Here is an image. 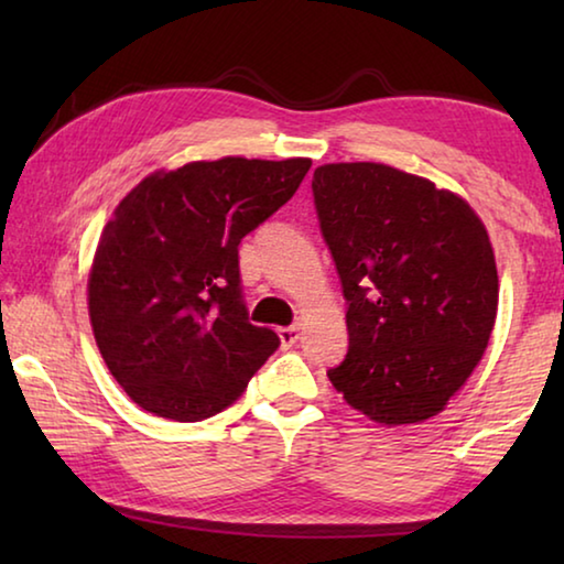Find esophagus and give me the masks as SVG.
I'll use <instances>...</instances> for the list:
<instances>
[{
  "label": "esophagus",
  "mask_w": 564,
  "mask_h": 564,
  "mask_svg": "<svg viewBox=\"0 0 564 564\" xmlns=\"http://www.w3.org/2000/svg\"><path fill=\"white\" fill-rule=\"evenodd\" d=\"M279 338H281V346H283V348H291L293 343H299V338H301V328H299V326H285V328H279Z\"/></svg>",
  "instance_id": "obj_1"
}]
</instances>
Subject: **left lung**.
<instances>
[{"label":"left lung","instance_id":"1","mask_svg":"<svg viewBox=\"0 0 564 564\" xmlns=\"http://www.w3.org/2000/svg\"><path fill=\"white\" fill-rule=\"evenodd\" d=\"M311 188L348 303L333 388L383 425L437 415L480 362L498 316L482 221L433 181L373 161L318 166Z\"/></svg>","mask_w":564,"mask_h":564}]
</instances>
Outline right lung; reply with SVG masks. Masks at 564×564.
Segmentation results:
<instances>
[{
  "label": "right lung",
  "mask_w": 564,
  "mask_h": 564,
  "mask_svg": "<svg viewBox=\"0 0 564 564\" xmlns=\"http://www.w3.org/2000/svg\"><path fill=\"white\" fill-rule=\"evenodd\" d=\"M311 159L226 156L156 171L104 226L89 273L101 358L133 403L196 423L281 346L248 321L238 243L289 202Z\"/></svg>",
  "instance_id": "add662e5"
}]
</instances>
